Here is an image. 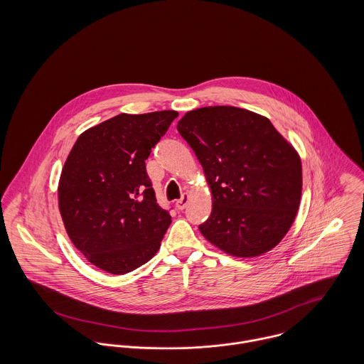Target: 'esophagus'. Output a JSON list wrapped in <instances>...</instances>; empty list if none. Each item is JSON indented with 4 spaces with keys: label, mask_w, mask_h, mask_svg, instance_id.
<instances>
[{
    "label": "esophagus",
    "mask_w": 364,
    "mask_h": 364,
    "mask_svg": "<svg viewBox=\"0 0 364 364\" xmlns=\"http://www.w3.org/2000/svg\"><path fill=\"white\" fill-rule=\"evenodd\" d=\"M188 203H189V198H188V195H183L182 198H181V200H178L176 203H175V208L176 210H183V208L188 206Z\"/></svg>",
    "instance_id": "esophagus-1"
}]
</instances>
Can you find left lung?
<instances>
[{
	"label": "left lung",
	"instance_id": "1",
	"mask_svg": "<svg viewBox=\"0 0 364 364\" xmlns=\"http://www.w3.org/2000/svg\"><path fill=\"white\" fill-rule=\"evenodd\" d=\"M176 127L211 189L213 210L199 225L202 235L238 258L273 250L300 208L303 171L294 147L267 117L235 106L191 110Z\"/></svg>",
	"mask_w": 364,
	"mask_h": 364
}]
</instances>
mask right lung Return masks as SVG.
I'll return each instance as SVG.
<instances>
[{"label": "right lung", "instance_id": "1", "mask_svg": "<svg viewBox=\"0 0 364 364\" xmlns=\"http://www.w3.org/2000/svg\"><path fill=\"white\" fill-rule=\"evenodd\" d=\"M176 116L120 113L85 130L64 162L57 192L65 231L107 273H129L161 247L171 215L156 203L146 159Z\"/></svg>", "mask_w": 364, "mask_h": 364}]
</instances>
